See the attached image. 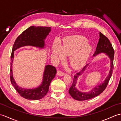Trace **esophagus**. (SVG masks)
Returning a JSON list of instances; mask_svg holds the SVG:
<instances>
[{"instance_id":"1","label":"esophagus","mask_w":121,"mask_h":121,"mask_svg":"<svg viewBox=\"0 0 121 121\" xmlns=\"http://www.w3.org/2000/svg\"><path fill=\"white\" fill-rule=\"evenodd\" d=\"M57 75L58 76H63L65 75V73L62 71L59 70L57 71Z\"/></svg>"}]
</instances>
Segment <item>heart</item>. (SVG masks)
Masks as SVG:
<instances>
[{"label": "heart", "mask_w": 121, "mask_h": 121, "mask_svg": "<svg viewBox=\"0 0 121 121\" xmlns=\"http://www.w3.org/2000/svg\"><path fill=\"white\" fill-rule=\"evenodd\" d=\"M91 46L86 38L81 35L69 36L65 38L63 45L55 43L52 47V53L60 60L65 56H70L69 63L75 70L83 67L91 52Z\"/></svg>", "instance_id": "heart-1"}]
</instances>
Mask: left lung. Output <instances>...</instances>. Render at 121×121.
<instances>
[{
    "label": "left lung",
    "instance_id": "obj_1",
    "mask_svg": "<svg viewBox=\"0 0 121 121\" xmlns=\"http://www.w3.org/2000/svg\"><path fill=\"white\" fill-rule=\"evenodd\" d=\"M99 36L100 38L99 39V42L97 44L96 50L95 51V52L93 56H96V55L101 53H105L106 55L109 56L110 59V68H111L109 75L105 79L103 83L98 85V86H96L89 92H81L79 91L75 87L77 83V80H78V77L84 73V71L86 70L87 66L89 64L86 65L82 69V70L80 72L77 73L74 76L72 85L69 91V94H70L72 97L76 100H78V101L86 100L93 98L98 96L106 88L110 79L112 76L113 70V59L114 56V51L113 48L112 47V44L110 43L108 38L103 34H102L101 32H100L99 33Z\"/></svg>",
    "mask_w": 121,
    "mask_h": 121
}]
</instances>
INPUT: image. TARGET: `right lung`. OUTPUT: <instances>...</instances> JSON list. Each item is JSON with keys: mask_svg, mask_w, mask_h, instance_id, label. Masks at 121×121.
Masks as SVG:
<instances>
[{"mask_svg": "<svg viewBox=\"0 0 121 121\" xmlns=\"http://www.w3.org/2000/svg\"><path fill=\"white\" fill-rule=\"evenodd\" d=\"M50 31L51 27H50L30 26L17 37L13 46L10 63V81L18 93L25 99L35 100H39L44 97L48 91L51 81L56 76V70L55 66L51 65H46L43 74V82L39 86L33 89L22 88L15 83L13 77L12 63L14 58V51L18 48L26 46L43 48L45 39Z\"/></svg>", "mask_w": 121, "mask_h": 121, "instance_id": "obj_1", "label": "right lung"}]
</instances>
